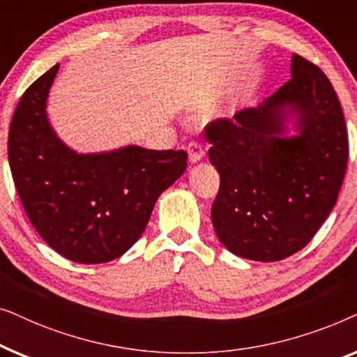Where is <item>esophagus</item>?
<instances>
[{
    "label": "esophagus",
    "instance_id": "esophagus-1",
    "mask_svg": "<svg viewBox=\"0 0 357 357\" xmlns=\"http://www.w3.org/2000/svg\"><path fill=\"white\" fill-rule=\"evenodd\" d=\"M187 151H188L190 162H198V160L204 155V151L202 148V144L197 143V141H192V143H188Z\"/></svg>",
    "mask_w": 357,
    "mask_h": 357
}]
</instances>
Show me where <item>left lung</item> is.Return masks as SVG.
<instances>
[{
	"instance_id": "obj_1",
	"label": "left lung",
	"mask_w": 357,
	"mask_h": 357,
	"mask_svg": "<svg viewBox=\"0 0 357 357\" xmlns=\"http://www.w3.org/2000/svg\"><path fill=\"white\" fill-rule=\"evenodd\" d=\"M292 77L255 109L204 126L221 185L211 206L234 255L278 261L312 241L333 209L348 162L343 110L325 73L294 55ZM296 113L298 136L284 139Z\"/></svg>"
}]
</instances>
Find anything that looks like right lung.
<instances>
[{
  "label": "right lung",
  "instance_id": "1",
  "mask_svg": "<svg viewBox=\"0 0 357 357\" xmlns=\"http://www.w3.org/2000/svg\"><path fill=\"white\" fill-rule=\"evenodd\" d=\"M55 65L24 92L8 138L9 167L32 226L53 250L76 263H105L144 232L159 195L187 169L183 149L139 146L77 154L47 120Z\"/></svg>",
  "mask_w": 357,
  "mask_h": 357
}]
</instances>
